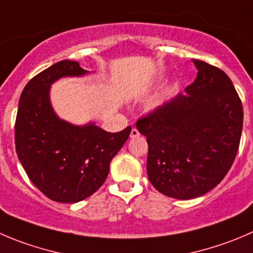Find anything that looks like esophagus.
<instances>
[{
    "mask_svg": "<svg viewBox=\"0 0 253 253\" xmlns=\"http://www.w3.org/2000/svg\"><path fill=\"white\" fill-rule=\"evenodd\" d=\"M138 136H139L138 129H137V128H132L131 134H129V137H131V138H136V137H138Z\"/></svg>",
    "mask_w": 253,
    "mask_h": 253,
    "instance_id": "1",
    "label": "esophagus"
}]
</instances>
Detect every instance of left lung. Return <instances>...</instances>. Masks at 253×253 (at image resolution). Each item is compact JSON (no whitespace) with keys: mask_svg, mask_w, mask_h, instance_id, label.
<instances>
[{"mask_svg":"<svg viewBox=\"0 0 253 253\" xmlns=\"http://www.w3.org/2000/svg\"><path fill=\"white\" fill-rule=\"evenodd\" d=\"M198 75L185 94L136 124L147 137V174L169 198L189 200L214 189L231 168L242 132V104L219 68L193 59Z\"/></svg>","mask_w":253,"mask_h":253,"instance_id":"1","label":"left lung"}]
</instances>
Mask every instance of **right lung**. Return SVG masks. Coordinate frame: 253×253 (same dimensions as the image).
<instances>
[{"label": "right lung", "instance_id": "add662e5", "mask_svg": "<svg viewBox=\"0 0 253 253\" xmlns=\"http://www.w3.org/2000/svg\"><path fill=\"white\" fill-rule=\"evenodd\" d=\"M90 74L78 61L61 60L29 80L19 97L14 126L17 156L32 183L49 199L78 203L106 180L110 163L131 133H111L95 122L61 120L50 102V87L61 78Z\"/></svg>", "mask_w": 253, "mask_h": 253}]
</instances>
